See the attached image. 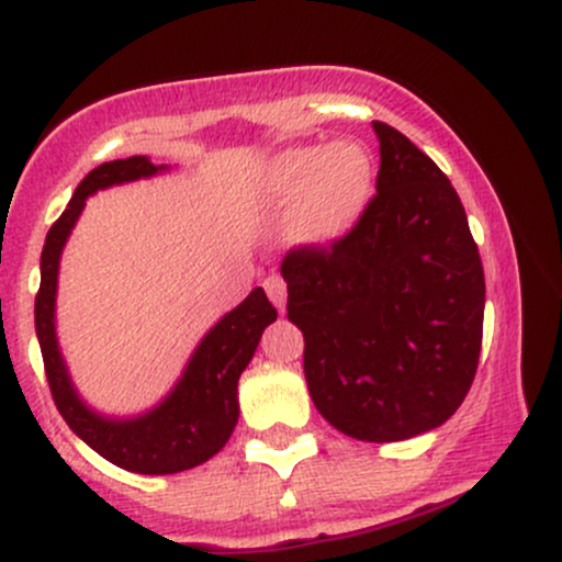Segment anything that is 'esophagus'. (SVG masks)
Segmentation results:
<instances>
[{
	"label": "esophagus",
	"mask_w": 562,
	"mask_h": 562,
	"mask_svg": "<svg viewBox=\"0 0 562 562\" xmlns=\"http://www.w3.org/2000/svg\"><path fill=\"white\" fill-rule=\"evenodd\" d=\"M263 290H267L269 301L274 303L277 312L285 314V303H288V285H285V280H282V277H277V274L267 277V280H263Z\"/></svg>",
	"instance_id": "1"
}]
</instances>
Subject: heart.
<instances>
[{
  "mask_svg": "<svg viewBox=\"0 0 562 562\" xmlns=\"http://www.w3.org/2000/svg\"><path fill=\"white\" fill-rule=\"evenodd\" d=\"M375 190V160L362 142L295 145L263 166L267 209L288 214L285 235L301 248L330 250L362 222Z\"/></svg>",
  "mask_w": 562,
  "mask_h": 562,
  "instance_id": "obj_1",
  "label": "heart"
}]
</instances>
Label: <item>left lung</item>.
<instances>
[{
  "label": "left lung",
  "mask_w": 562,
  "mask_h": 562,
  "mask_svg": "<svg viewBox=\"0 0 562 562\" xmlns=\"http://www.w3.org/2000/svg\"><path fill=\"white\" fill-rule=\"evenodd\" d=\"M378 195L338 248L290 250L288 319L333 428L415 438L449 420L479 367L486 282L460 195L402 132L372 121Z\"/></svg>",
  "instance_id": "1"
}]
</instances>
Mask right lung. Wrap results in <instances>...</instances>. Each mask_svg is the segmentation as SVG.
Listing matches in <instances>:
<instances>
[{"mask_svg":"<svg viewBox=\"0 0 562 562\" xmlns=\"http://www.w3.org/2000/svg\"><path fill=\"white\" fill-rule=\"evenodd\" d=\"M169 169L171 166H156L147 156H132L97 166L83 177L68 209L47 232L42 250V285L34 306L44 370L63 420L108 462L142 475L182 473L222 451L240 417L237 380L254 359L261 333L277 319V308L269 303L263 288H254L248 299L237 303L200 338L182 375L150 409L115 417L83 402L57 340V274L63 248L89 195L108 187L158 177Z\"/></svg>","mask_w":562,"mask_h":562,"instance_id":"1","label":"right lung"}]
</instances>
